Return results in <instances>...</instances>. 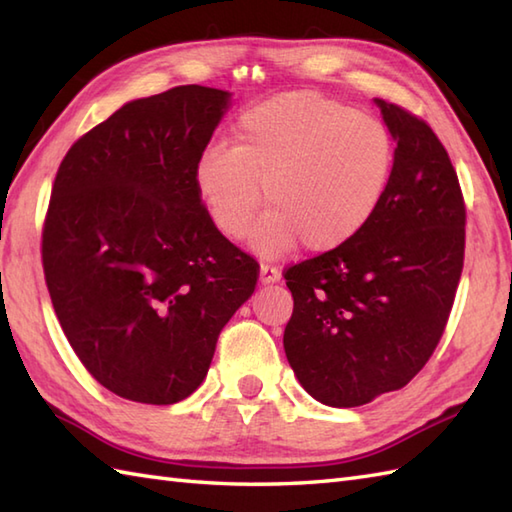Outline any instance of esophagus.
<instances>
[{
	"label": "esophagus",
	"instance_id": "34e87169",
	"mask_svg": "<svg viewBox=\"0 0 512 512\" xmlns=\"http://www.w3.org/2000/svg\"><path fill=\"white\" fill-rule=\"evenodd\" d=\"M279 279H281V273H279L277 268L268 266V264H262V266H259V281H262L264 286H268V284H277Z\"/></svg>",
	"mask_w": 512,
	"mask_h": 512
}]
</instances>
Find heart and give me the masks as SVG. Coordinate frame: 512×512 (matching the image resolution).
<instances>
[{
    "instance_id": "obj_1",
    "label": "heart",
    "mask_w": 512,
    "mask_h": 512,
    "mask_svg": "<svg viewBox=\"0 0 512 512\" xmlns=\"http://www.w3.org/2000/svg\"><path fill=\"white\" fill-rule=\"evenodd\" d=\"M396 145L383 121L317 92H286L248 107L233 147L211 145L195 165V191L228 239L277 257L303 242L328 253L372 220L389 189Z\"/></svg>"
}]
</instances>
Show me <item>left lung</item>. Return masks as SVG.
<instances>
[{
  "label": "left lung",
  "mask_w": 512,
  "mask_h": 512,
  "mask_svg": "<svg viewBox=\"0 0 512 512\" xmlns=\"http://www.w3.org/2000/svg\"><path fill=\"white\" fill-rule=\"evenodd\" d=\"M396 158L378 211L350 242L286 270L284 332L301 387L328 407H361L405 387L447 325L464 264L466 211L433 129L374 99Z\"/></svg>",
  "instance_id": "1"
}]
</instances>
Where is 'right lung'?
<instances>
[{
    "label": "right lung",
    "instance_id": "add662e5",
    "mask_svg": "<svg viewBox=\"0 0 512 512\" xmlns=\"http://www.w3.org/2000/svg\"><path fill=\"white\" fill-rule=\"evenodd\" d=\"M231 96L180 85L129 101L54 178L41 244L52 306L85 369L121 398L191 396L255 292V259L217 231L193 180Z\"/></svg>",
    "mask_w": 512,
    "mask_h": 512
}]
</instances>
